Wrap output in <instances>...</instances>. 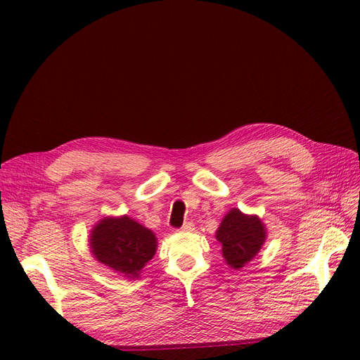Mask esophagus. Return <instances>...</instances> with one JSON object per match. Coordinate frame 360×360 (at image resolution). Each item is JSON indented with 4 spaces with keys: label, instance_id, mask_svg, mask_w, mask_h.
Here are the masks:
<instances>
[{
    "label": "esophagus",
    "instance_id": "esophagus-1",
    "mask_svg": "<svg viewBox=\"0 0 360 360\" xmlns=\"http://www.w3.org/2000/svg\"><path fill=\"white\" fill-rule=\"evenodd\" d=\"M195 230V225L192 222H186L181 228H179L180 233H191Z\"/></svg>",
    "mask_w": 360,
    "mask_h": 360
}]
</instances>
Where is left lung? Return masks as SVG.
<instances>
[{
  "label": "left lung",
  "mask_w": 360,
  "mask_h": 360,
  "mask_svg": "<svg viewBox=\"0 0 360 360\" xmlns=\"http://www.w3.org/2000/svg\"><path fill=\"white\" fill-rule=\"evenodd\" d=\"M222 245V255L226 264L240 269L252 259L266 240L264 225L257 216H246L240 210L228 212L216 233Z\"/></svg>",
  "instance_id": "1"
}]
</instances>
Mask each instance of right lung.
<instances>
[{"instance_id": "obj_1", "label": "right lung", "mask_w": 360, "mask_h": 360, "mask_svg": "<svg viewBox=\"0 0 360 360\" xmlns=\"http://www.w3.org/2000/svg\"><path fill=\"white\" fill-rule=\"evenodd\" d=\"M156 237L148 228L123 217H106L90 237L93 255L124 278H138L156 252Z\"/></svg>"}]
</instances>
